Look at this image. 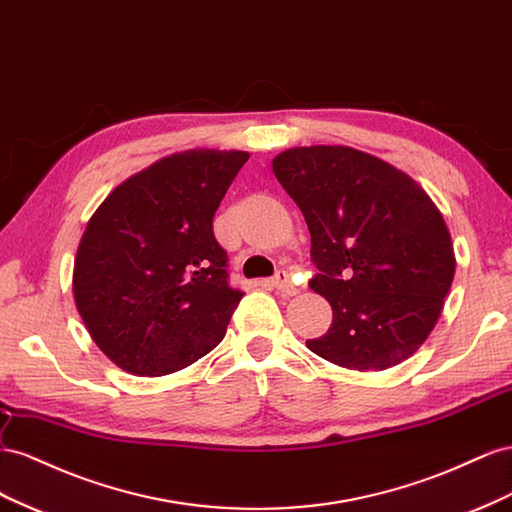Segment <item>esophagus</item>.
<instances>
[{"label": "esophagus", "instance_id": "34e87169", "mask_svg": "<svg viewBox=\"0 0 512 512\" xmlns=\"http://www.w3.org/2000/svg\"><path fill=\"white\" fill-rule=\"evenodd\" d=\"M272 287L279 289L283 296H296L298 291H300V289L294 285V281H291V276H289L287 272H279V274H276L274 279H272Z\"/></svg>", "mask_w": 512, "mask_h": 512}]
</instances>
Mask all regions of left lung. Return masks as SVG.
<instances>
[{"label":"left lung","instance_id":"left-lung-1","mask_svg":"<svg viewBox=\"0 0 512 512\" xmlns=\"http://www.w3.org/2000/svg\"><path fill=\"white\" fill-rule=\"evenodd\" d=\"M276 180L311 231V289L332 306L313 354L384 371L416 354L444 309L455 248L440 208L414 178L347 145L274 156Z\"/></svg>","mask_w":512,"mask_h":512}]
</instances>
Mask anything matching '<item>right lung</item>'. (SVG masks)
Wrapping results in <instances>:
<instances>
[{
    "label": "right lung",
    "instance_id": "add662e5",
    "mask_svg": "<svg viewBox=\"0 0 512 512\" xmlns=\"http://www.w3.org/2000/svg\"><path fill=\"white\" fill-rule=\"evenodd\" d=\"M248 156L197 148L160 158L87 221L72 296L92 341L126 373L169 375L223 341L244 294L227 285L212 218Z\"/></svg>",
    "mask_w": 512,
    "mask_h": 512
}]
</instances>
